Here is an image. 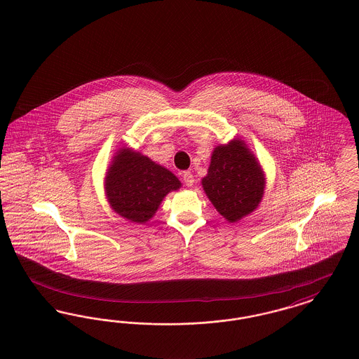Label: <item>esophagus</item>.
Returning <instances> with one entry per match:
<instances>
[{"label":"esophagus","mask_w":359,"mask_h":359,"mask_svg":"<svg viewBox=\"0 0 359 359\" xmlns=\"http://www.w3.org/2000/svg\"><path fill=\"white\" fill-rule=\"evenodd\" d=\"M183 182L187 187H193L194 186V176L193 173L190 170H186L183 172Z\"/></svg>","instance_id":"1"}]
</instances>
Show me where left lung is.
<instances>
[{"instance_id":"obj_1","label":"left lung","mask_w":359,"mask_h":359,"mask_svg":"<svg viewBox=\"0 0 359 359\" xmlns=\"http://www.w3.org/2000/svg\"><path fill=\"white\" fill-rule=\"evenodd\" d=\"M202 187L221 216L235 222L258 208L265 175L246 143L235 139L213 150Z\"/></svg>"}]
</instances>
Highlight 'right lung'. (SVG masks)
I'll return each instance as SVG.
<instances>
[{"instance_id": "obj_1", "label": "right lung", "mask_w": 359, "mask_h": 359, "mask_svg": "<svg viewBox=\"0 0 359 359\" xmlns=\"http://www.w3.org/2000/svg\"><path fill=\"white\" fill-rule=\"evenodd\" d=\"M180 187L182 183L170 170L131 149L117 150L105 177L111 209L138 224L150 220L166 194Z\"/></svg>"}]
</instances>
